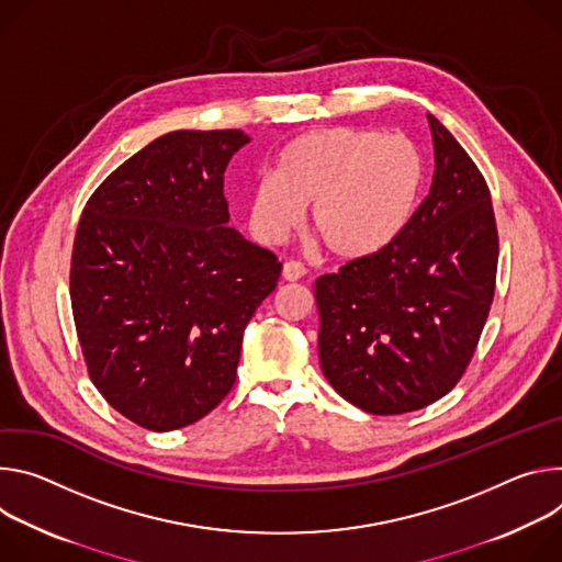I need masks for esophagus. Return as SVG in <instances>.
Returning a JSON list of instances; mask_svg holds the SVG:
<instances>
[{
  "mask_svg": "<svg viewBox=\"0 0 562 562\" xmlns=\"http://www.w3.org/2000/svg\"><path fill=\"white\" fill-rule=\"evenodd\" d=\"M281 274H283L285 281H299V279L305 277V266L299 263V261H288V263H283Z\"/></svg>",
  "mask_w": 562,
  "mask_h": 562,
  "instance_id": "34e87169",
  "label": "esophagus"
}]
</instances>
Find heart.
<instances>
[{"label": "heart", "mask_w": 562, "mask_h": 562, "mask_svg": "<svg viewBox=\"0 0 562 562\" xmlns=\"http://www.w3.org/2000/svg\"><path fill=\"white\" fill-rule=\"evenodd\" d=\"M424 182L413 140L350 127L307 132L277 156L249 199V227L281 243L310 210V225L328 252L363 261L389 249L408 227Z\"/></svg>", "instance_id": "obj_1"}]
</instances>
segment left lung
<instances>
[{
    "label": "left lung",
    "mask_w": 562,
    "mask_h": 562,
    "mask_svg": "<svg viewBox=\"0 0 562 562\" xmlns=\"http://www.w3.org/2000/svg\"><path fill=\"white\" fill-rule=\"evenodd\" d=\"M435 173L404 234L378 257L315 283L319 361L330 386L372 415L445 397L464 375L495 292L497 227L484 176L428 115Z\"/></svg>",
    "instance_id": "obj_1"
}]
</instances>
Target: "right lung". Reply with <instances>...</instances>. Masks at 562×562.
Here are the masks:
<instances>
[{
    "label": "right lung",
    "instance_id": "obj_1",
    "mask_svg": "<svg viewBox=\"0 0 562 562\" xmlns=\"http://www.w3.org/2000/svg\"><path fill=\"white\" fill-rule=\"evenodd\" d=\"M249 138L171 132L91 194L71 257V307L89 378L149 430L190 426L236 382L247 322L281 263L227 227L223 173Z\"/></svg>",
    "mask_w": 562,
    "mask_h": 562
}]
</instances>
